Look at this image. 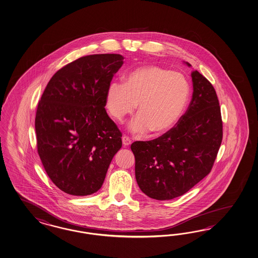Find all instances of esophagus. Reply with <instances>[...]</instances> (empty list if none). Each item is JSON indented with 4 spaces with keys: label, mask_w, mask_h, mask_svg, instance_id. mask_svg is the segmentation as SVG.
<instances>
[{
    "label": "esophagus",
    "mask_w": 258,
    "mask_h": 258,
    "mask_svg": "<svg viewBox=\"0 0 258 258\" xmlns=\"http://www.w3.org/2000/svg\"><path fill=\"white\" fill-rule=\"evenodd\" d=\"M122 142H123V145H124V146H128V145L132 144V140H131V138H128L127 136H123V138H122Z\"/></svg>",
    "instance_id": "1"
}]
</instances>
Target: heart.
I'll use <instances>...</instances> for the list:
<instances>
[{
	"mask_svg": "<svg viewBox=\"0 0 258 258\" xmlns=\"http://www.w3.org/2000/svg\"><path fill=\"white\" fill-rule=\"evenodd\" d=\"M188 97V83L181 74L145 65L128 73L124 83H110L105 104L109 113L120 121L133 113L138 103L139 114L131 122V130L159 134L181 117Z\"/></svg>",
	"mask_w": 258,
	"mask_h": 258,
	"instance_id": "obj_1",
	"label": "heart"
}]
</instances>
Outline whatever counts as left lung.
Masks as SVG:
<instances>
[{
	"instance_id": "8db88e82",
	"label": "left lung",
	"mask_w": 258,
	"mask_h": 258,
	"mask_svg": "<svg viewBox=\"0 0 258 258\" xmlns=\"http://www.w3.org/2000/svg\"><path fill=\"white\" fill-rule=\"evenodd\" d=\"M191 77L192 100L176 126L131 146L139 187L151 199L168 201L186 193L211 172L220 148L223 122L215 89L198 71Z\"/></svg>"
}]
</instances>
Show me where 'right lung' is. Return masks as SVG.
<instances>
[{
    "mask_svg": "<svg viewBox=\"0 0 258 258\" xmlns=\"http://www.w3.org/2000/svg\"><path fill=\"white\" fill-rule=\"evenodd\" d=\"M123 59L119 54L77 58L52 76L38 103V155L51 181L69 195H91L101 188L122 146V133L104 106Z\"/></svg>",
    "mask_w": 258,
    "mask_h": 258,
    "instance_id": "1",
    "label": "right lung"
}]
</instances>
